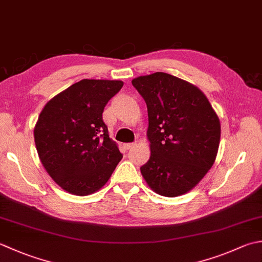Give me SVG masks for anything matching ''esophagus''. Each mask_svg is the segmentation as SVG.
I'll return each mask as SVG.
<instances>
[{
	"label": "esophagus",
	"mask_w": 262,
	"mask_h": 262,
	"mask_svg": "<svg viewBox=\"0 0 262 262\" xmlns=\"http://www.w3.org/2000/svg\"><path fill=\"white\" fill-rule=\"evenodd\" d=\"M124 146L125 148H127V150H129V148L134 146V143H126V144H124Z\"/></svg>",
	"instance_id": "obj_1"
}]
</instances>
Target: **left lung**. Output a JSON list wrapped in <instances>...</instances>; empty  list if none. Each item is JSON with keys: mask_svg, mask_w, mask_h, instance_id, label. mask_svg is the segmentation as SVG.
I'll use <instances>...</instances> for the list:
<instances>
[{"mask_svg": "<svg viewBox=\"0 0 262 262\" xmlns=\"http://www.w3.org/2000/svg\"><path fill=\"white\" fill-rule=\"evenodd\" d=\"M147 105L151 156L141 167L152 191L183 195L195 187L216 160L220 121L196 86L166 73L132 80Z\"/></svg>", "mask_w": 262, "mask_h": 262, "instance_id": "obj_1", "label": "left lung"}]
</instances>
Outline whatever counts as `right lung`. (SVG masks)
Listing matches in <instances>:
<instances>
[{"instance_id":"1","label":"right lung","mask_w":262,"mask_h":262,"mask_svg":"<svg viewBox=\"0 0 262 262\" xmlns=\"http://www.w3.org/2000/svg\"><path fill=\"white\" fill-rule=\"evenodd\" d=\"M121 80L83 79L52 97L34 128L46 172L66 192L85 196L109 181L122 155L102 120Z\"/></svg>"}]
</instances>
